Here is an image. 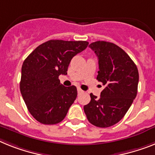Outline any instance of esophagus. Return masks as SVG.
<instances>
[{
  "label": "esophagus",
  "mask_w": 155,
  "mask_h": 155,
  "mask_svg": "<svg viewBox=\"0 0 155 155\" xmlns=\"http://www.w3.org/2000/svg\"><path fill=\"white\" fill-rule=\"evenodd\" d=\"M77 91H78V94H82L83 92H84V91H82L80 88H77Z\"/></svg>",
  "instance_id": "esophagus-1"
}]
</instances>
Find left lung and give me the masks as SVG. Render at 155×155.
Segmentation results:
<instances>
[{
    "instance_id": "left-lung-1",
    "label": "left lung",
    "mask_w": 155,
    "mask_h": 155,
    "mask_svg": "<svg viewBox=\"0 0 155 155\" xmlns=\"http://www.w3.org/2000/svg\"><path fill=\"white\" fill-rule=\"evenodd\" d=\"M98 59L97 80L106 87L99 97L91 94L84 110L91 124L108 128L119 122L137 94L139 71L129 56L112 42L97 41L89 45Z\"/></svg>"
}]
</instances>
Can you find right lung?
I'll return each mask as SVG.
<instances>
[{
	"mask_svg": "<svg viewBox=\"0 0 155 155\" xmlns=\"http://www.w3.org/2000/svg\"><path fill=\"white\" fill-rule=\"evenodd\" d=\"M86 41L49 40L38 45L23 61L20 92L30 114L44 124H55L65 117L77 97L75 86L66 87L60 75H67L74 56L87 47Z\"/></svg>",
	"mask_w": 155,
	"mask_h": 155,
	"instance_id": "obj_1",
	"label": "right lung"
}]
</instances>
